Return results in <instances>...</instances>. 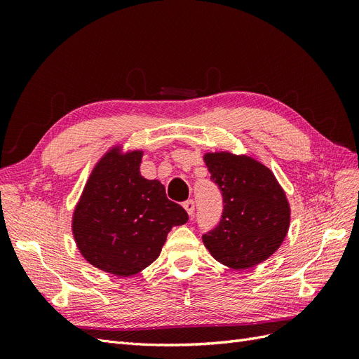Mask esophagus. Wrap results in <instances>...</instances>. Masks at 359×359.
<instances>
[{
	"label": "esophagus",
	"instance_id": "1",
	"mask_svg": "<svg viewBox=\"0 0 359 359\" xmlns=\"http://www.w3.org/2000/svg\"><path fill=\"white\" fill-rule=\"evenodd\" d=\"M184 210H186L187 211V214L191 217L193 215V212H194V202L191 201V199H189V201H186V202H184Z\"/></svg>",
	"mask_w": 359,
	"mask_h": 359
}]
</instances>
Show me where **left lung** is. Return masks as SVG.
<instances>
[{
	"instance_id": "8db88e82",
	"label": "left lung",
	"mask_w": 359,
	"mask_h": 359,
	"mask_svg": "<svg viewBox=\"0 0 359 359\" xmlns=\"http://www.w3.org/2000/svg\"><path fill=\"white\" fill-rule=\"evenodd\" d=\"M205 165L223 194L219 226L202 236L205 247L232 269L253 268L283 244L290 205L274 173L257 158L229 151L206 153Z\"/></svg>"
}]
</instances>
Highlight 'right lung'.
Returning a JSON list of instances; mask_svg holds the SVG:
<instances>
[{
  "label": "right lung",
  "mask_w": 359,
  "mask_h": 359,
  "mask_svg": "<svg viewBox=\"0 0 359 359\" xmlns=\"http://www.w3.org/2000/svg\"><path fill=\"white\" fill-rule=\"evenodd\" d=\"M142 156V149L124 153L121 145L112 147L97 161L73 211L79 253L116 277L135 276L153 264L172 227L189 220L158 180L140 175Z\"/></svg>",
  "instance_id": "obj_1"
}]
</instances>
